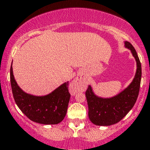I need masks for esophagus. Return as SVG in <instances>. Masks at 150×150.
Segmentation results:
<instances>
[{"label":"esophagus","mask_w":150,"mask_h":150,"mask_svg":"<svg viewBox=\"0 0 150 150\" xmlns=\"http://www.w3.org/2000/svg\"><path fill=\"white\" fill-rule=\"evenodd\" d=\"M86 81L83 77H78L75 79H74L70 83V89L72 92H76L77 90L80 89L83 84L85 83Z\"/></svg>","instance_id":"1"}]
</instances>
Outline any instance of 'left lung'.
Segmentation results:
<instances>
[{
    "label": "left lung",
    "instance_id": "1",
    "mask_svg": "<svg viewBox=\"0 0 150 150\" xmlns=\"http://www.w3.org/2000/svg\"><path fill=\"white\" fill-rule=\"evenodd\" d=\"M124 47L131 51L137 65L135 77L129 85L111 98L96 96L90 85L86 92L89 118L92 124L97 126H110L119 122L132 110L138 98L141 79V64L132 44L125 41Z\"/></svg>",
    "mask_w": 150,
    "mask_h": 150
}]
</instances>
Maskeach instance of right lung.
Wrapping results in <instances>:
<instances>
[{"mask_svg": "<svg viewBox=\"0 0 150 150\" xmlns=\"http://www.w3.org/2000/svg\"><path fill=\"white\" fill-rule=\"evenodd\" d=\"M10 82L14 99L22 112L31 121L41 124H58L64 120L70 98L69 81L46 96L26 93L18 85L10 68Z\"/></svg>", "mask_w": 150, "mask_h": 150, "instance_id": "obj_1", "label": "right lung"}]
</instances>
